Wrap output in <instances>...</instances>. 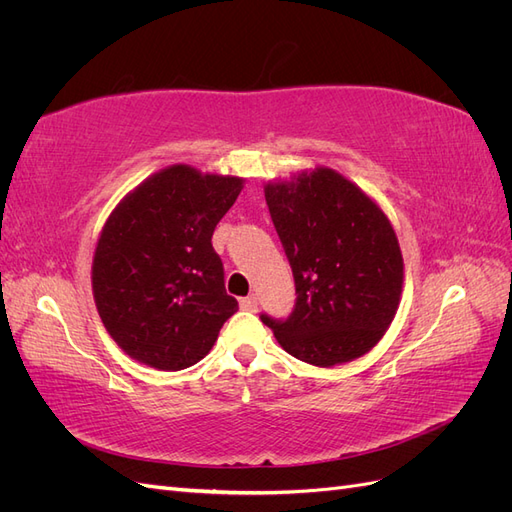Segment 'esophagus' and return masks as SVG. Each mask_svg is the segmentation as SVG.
I'll return each instance as SVG.
<instances>
[{"label": "esophagus", "instance_id": "obj_1", "mask_svg": "<svg viewBox=\"0 0 512 512\" xmlns=\"http://www.w3.org/2000/svg\"><path fill=\"white\" fill-rule=\"evenodd\" d=\"M241 307L245 309V312H256V307H258L256 294H250V297H243L241 299Z\"/></svg>", "mask_w": 512, "mask_h": 512}]
</instances>
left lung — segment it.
<instances>
[{
    "label": "left lung",
    "mask_w": 512,
    "mask_h": 512,
    "mask_svg": "<svg viewBox=\"0 0 512 512\" xmlns=\"http://www.w3.org/2000/svg\"><path fill=\"white\" fill-rule=\"evenodd\" d=\"M265 198L297 303L286 320H260L288 354L309 365L359 359L391 327L404 286V258L389 218L359 185L324 166L267 183Z\"/></svg>",
    "instance_id": "obj_1"
}]
</instances>
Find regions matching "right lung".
<instances>
[{
	"label": "right lung",
	"instance_id": "1",
	"mask_svg": "<svg viewBox=\"0 0 512 512\" xmlns=\"http://www.w3.org/2000/svg\"><path fill=\"white\" fill-rule=\"evenodd\" d=\"M241 190V177L175 164L108 215L91 286L108 335L132 359L162 371L190 367L239 309L211 237Z\"/></svg>",
	"mask_w": 512,
	"mask_h": 512
}]
</instances>
